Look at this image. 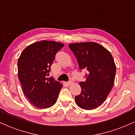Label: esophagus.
Listing matches in <instances>:
<instances>
[{"instance_id": "1", "label": "esophagus", "mask_w": 135, "mask_h": 135, "mask_svg": "<svg viewBox=\"0 0 135 135\" xmlns=\"http://www.w3.org/2000/svg\"><path fill=\"white\" fill-rule=\"evenodd\" d=\"M67 84H68V85H69V86H71V85H72V84H73V81H69V82H68V83H67Z\"/></svg>"}]
</instances>
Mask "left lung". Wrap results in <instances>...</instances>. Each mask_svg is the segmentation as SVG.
I'll use <instances>...</instances> for the list:
<instances>
[{
    "label": "left lung",
    "mask_w": 135,
    "mask_h": 135,
    "mask_svg": "<svg viewBox=\"0 0 135 135\" xmlns=\"http://www.w3.org/2000/svg\"><path fill=\"white\" fill-rule=\"evenodd\" d=\"M79 69H87L86 80L80 82L81 93L76 96L79 108L91 110L101 106L113 86L116 65L111 53L101 45L86 42L69 44Z\"/></svg>",
    "instance_id": "8db88e82"
}]
</instances>
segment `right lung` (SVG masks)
Returning <instances> with one entry per match:
<instances>
[{
    "label": "right lung",
    "mask_w": 135,
    "mask_h": 135,
    "mask_svg": "<svg viewBox=\"0 0 135 135\" xmlns=\"http://www.w3.org/2000/svg\"><path fill=\"white\" fill-rule=\"evenodd\" d=\"M64 44L41 41L25 48L17 62L18 77L26 97L33 106L46 109L57 101L62 84L47 78L55 55Z\"/></svg>",
    "instance_id": "right-lung-1"
}]
</instances>
